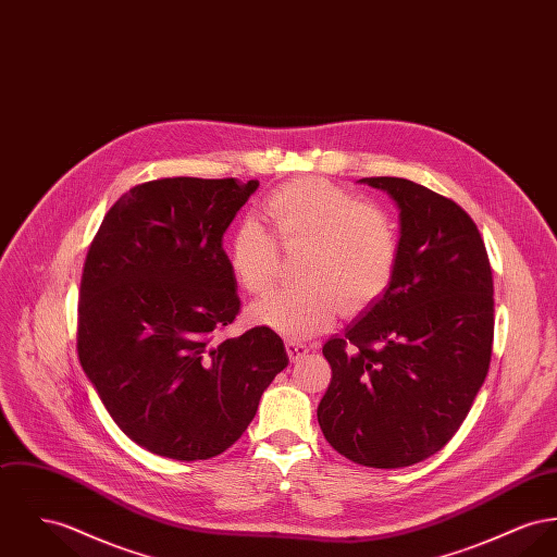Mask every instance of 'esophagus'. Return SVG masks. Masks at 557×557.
Masks as SVG:
<instances>
[{
    "label": "esophagus",
    "mask_w": 557,
    "mask_h": 557,
    "mask_svg": "<svg viewBox=\"0 0 557 557\" xmlns=\"http://www.w3.org/2000/svg\"><path fill=\"white\" fill-rule=\"evenodd\" d=\"M285 348H287V355H289V359H292V363H297L301 357H306L308 355V346L306 344H299V342H294V339H289L287 344H285Z\"/></svg>",
    "instance_id": "obj_1"
}]
</instances>
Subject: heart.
<instances>
[{
  "instance_id": "obj_1",
  "label": "heart",
  "mask_w": 557,
  "mask_h": 557,
  "mask_svg": "<svg viewBox=\"0 0 557 557\" xmlns=\"http://www.w3.org/2000/svg\"><path fill=\"white\" fill-rule=\"evenodd\" d=\"M272 232L256 220L236 227L230 268L253 296L270 292L278 270V245L304 251L299 289L278 292L251 306L256 325L289 339L325 332L337 312L352 317L382 296L397 270L395 223L359 194L321 177H299L272 189L263 202Z\"/></svg>"
}]
</instances>
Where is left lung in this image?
I'll use <instances>...</instances> for the list:
<instances>
[{
    "mask_svg": "<svg viewBox=\"0 0 557 557\" xmlns=\"http://www.w3.org/2000/svg\"><path fill=\"white\" fill-rule=\"evenodd\" d=\"M399 207L388 289L323 355L332 382L317 416L348 460L399 469L460 429L492 359L494 283L482 234L442 194L401 177H366Z\"/></svg>",
    "mask_w": 557,
    "mask_h": 557,
    "instance_id": "left-lung-1",
    "label": "left lung"
}]
</instances>
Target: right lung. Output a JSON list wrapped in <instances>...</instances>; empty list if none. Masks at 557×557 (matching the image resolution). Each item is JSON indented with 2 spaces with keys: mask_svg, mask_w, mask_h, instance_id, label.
Returning <instances> with one entry per match:
<instances>
[{
  "mask_svg": "<svg viewBox=\"0 0 557 557\" xmlns=\"http://www.w3.org/2000/svg\"><path fill=\"white\" fill-rule=\"evenodd\" d=\"M260 182L164 177L122 194L84 261L77 357L113 422L151 454L207 460L240 440L285 370L268 327L240 312L223 232Z\"/></svg>",
  "mask_w": 557,
  "mask_h": 557,
  "instance_id": "right-lung-1",
  "label": "right lung"
}]
</instances>
